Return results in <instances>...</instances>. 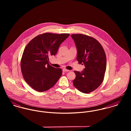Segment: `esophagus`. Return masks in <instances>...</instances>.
<instances>
[{
  "instance_id": "obj_1",
  "label": "esophagus",
  "mask_w": 131,
  "mask_h": 131,
  "mask_svg": "<svg viewBox=\"0 0 131 131\" xmlns=\"http://www.w3.org/2000/svg\"><path fill=\"white\" fill-rule=\"evenodd\" d=\"M62 71H63V72H70V70H67V69H63L62 70Z\"/></svg>"
}]
</instances>
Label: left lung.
Listing matches in <instances>:
<instances>
[{
    "mask_svg": "<svg viewBox=\"0 0 131 131\" xmlns=\"http://www.w3.org/2000/svg\"><path fill=\"white\" fill-rule=\"evenodd\" d=\"M77 49V60L84 64L83 71H74L73 84L80 91L89 93L102 83L106 68V57L101 44L95 38L81 34H72Z\"/></svg>",
    "mask_w": 131,
    "mask_h": 131,
    "instance_id": "obj_1",
    "label": "left lung"
}]
</instances>
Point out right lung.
I'll return each instance as SVG.
<instances>
[{"mask_svg": "<svg viewBox=\"0 0 131 131\" xmlns=\"http://www.w3.org/2000/svg\"><path fill=\"white\" fill-rule=\"evenodd\" d=\"M69 36L45 33L34 38L26 46L20 61L21 71L25 81L35 90H48L61 77L62 70L51 66L49 57L56 54L60 45Z\"/></svg>", "mask_w": 131, "mask_h": 131, "instance_id": "1", "label": "right lung"}]
</instances>
